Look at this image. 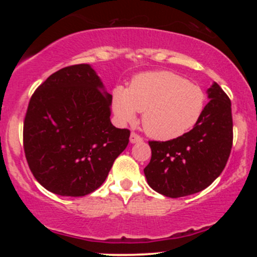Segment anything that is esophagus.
<instances>
[{
    "label": "esophagus",
    "mask_w": 257,
    "mask_h": 257,
    "mask_svg": "<svg viewBox=\"0 0 257 257\" xmlns=\"http://www.w3.org/2000/svg\"><path fill=\"white\" fill-rule=\"evenodd\" d=\"M129 140H131L132 144H137V143H141V141H143V138H141L140 135L135 134V133H132Z\"/></svg>",
    "instance_id": "obj_1"
}]
</instances>
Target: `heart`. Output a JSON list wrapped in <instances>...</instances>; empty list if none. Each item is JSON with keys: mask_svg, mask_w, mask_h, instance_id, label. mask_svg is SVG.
<instances>
[{"mask_svg": "<svg viewBox=\"0 0 257 257\" xmlns=\"http://www.w3.org/2000/svg\"><path fill=\"white\" fill-rule=\"evenodd\" d=\"M206 106L205 91L172 71L139 73L128 88L113 89L112 110L122 122H134L143 112V126L157 140H175L199 123Z\"/></svg>", "mask_w": 257, "mask_h": 257, "instance_id": "obj_1", "label": "heart"}]
</instances>
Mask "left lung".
<instances>
[{
    "label": "left lung",
    "mask_w": 257,
    "mask_h": 257,
    "mask_svg": "<svg viewBox=\"0 0 257 257\" xmlns=\"http://www.w3.org/2000/svg\"><path fill=\"white\" fill-rule=\"evenodd\" d=\"M199 123L184 137L150 141L151 161L144 169L147 184L170 198L200 192L219 178L233 141L231 100L214 82Z\"/></svg>",
    "instance_id": "obj_1"
}]
</instances>
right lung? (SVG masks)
Returning <instances> with one entry per match:
<instances>
[{"label":"right lung","mask_w":257,"mask_h":257,"mask_svg":"<svg viewBox=\"0 0 257 257\" xmlns=\"http://www.w3.org/2000/svg\"><path fill=\"white\" fill-rule=\"evenodd\" d=\"M111 102L89 64L64 67L37 88L24 120V151L46 190L82 197L102 185L131 135L112 125Z\"/></svg>","instance_id":"1"}]
</instances>
